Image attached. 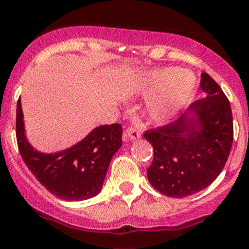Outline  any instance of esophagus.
<instances>
[{
    "label": "esophagus",
    "instance_id": "1",
    "mask_svg": "<svg viewBox=\"0 0 249 249\" xmlns=\"http://www.w3.org/2000/svg\"><path fill=\"white\" fill-rule=\"evenodd\" d=\"M125 136L130 140H136V139L140 138V131H139L136 127L134 126H129L126 130H125Z\"/></svg>",
    "mask_w": 249,
    "mask_h": 249
}]
</instances>
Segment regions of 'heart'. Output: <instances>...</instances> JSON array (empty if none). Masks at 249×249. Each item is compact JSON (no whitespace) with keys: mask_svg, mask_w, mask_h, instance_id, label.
<instances>
[{"mask_svg":"<svg viewBox=\"0 0 249 249\" xmlns=\"http://www.w3.org/2000/svg\"><path fill=\"white\" fill-rule=\"evenodd\" d=\"M139 90L156 94L150 102L153 118L166 119L180 110L192 97L195 78L179 69H163L145 72L138 81Z\"/></svg>","mask_w":249,"mask_h":249,"instance_id":"b5f03b06","label":"heart"}]
</instances>
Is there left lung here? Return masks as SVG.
<instances>
[{"instance_id": "8db88e82", "label": "left lung", "mask_w": 249, "mask_h": 249, "mask_svg": "<svg viewBox=\"0 0 249 249\" xmlns=\"http://www.w3.org/2000/svg\"><path fill=\"white\" fill-rule=\"evenodd\" d=\"M205 97L193 102L176 122L146 130L153 161L147 178L153 188L171 198H184L205 189L217 178L233 141L230 102L210 76L201 73ZM193 112L196 118L187 115Z\"/></svg>"}]
</instances>
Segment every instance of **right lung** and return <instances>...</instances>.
I'll list each match as a JSON object with an SVG mask.
<instances>
[{
    "instance_id": "add662e5",
    "label": "right lung",
    "mask_w": 249,
    "mask_h": 249,
    "mask_svg": "<svg viewBox=\"0 0 249 249\" xmlns=\"http://www.w3.org/2000/svg\"><path fill=\"white\" fill-rule=\"evenodd\" d=\"M16 135L23 161L40 184L57 198L78 201L93 198L102 190L111 157L122 146L123 127L120 124L102 125L67 150L41 153L25 138L19 98Z\"/></svg>"
}]
</instances>
